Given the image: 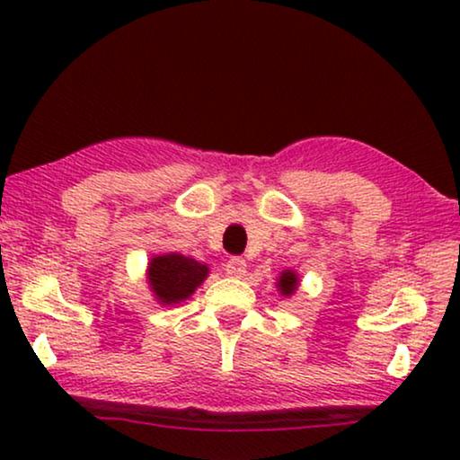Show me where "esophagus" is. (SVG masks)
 Returning a JSON list of instances; mask_svg holds the SVG:
<instances>
[{
    "instance_id": "34e87169",
    "label": "esophagus",
    "mask_w": 460,
    "mask_h": 460,
    "mask_svg": "<svg viewBox=\"0 0 460 460\" xmlns=\"http://www.w3.org/2000/svg\"><path fill=\"white\" fill-rule=\"evenodd\" d=\"M247 272V261L243 257H230L228 263H226V274L234 276V279H241Z\"/></svg>"
}]
</instances>
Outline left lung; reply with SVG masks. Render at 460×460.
<instances>
[{
	"label": "left lung",
	"mask_w": 460,
	"mask_h": 460,
	"mask_svg": "<svg viewBox=\"0 0 460 460\" xmlns=\"http://www.w3.org/2000/svg\"><path fill=\"white\" fill-rule=\"evenodd\" d=\"M279 288H280L282 295H291L295 288H297V274L291 272V270L282 272L280 280H279Z\"/></svg>",
	"instance_id": "obj_1"
}]
</instances>
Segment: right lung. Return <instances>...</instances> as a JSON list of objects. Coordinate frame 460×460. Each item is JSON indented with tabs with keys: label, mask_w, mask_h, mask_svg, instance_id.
I'll list each match as a JSON object with an SVG mask.
<instances>
[{
	"label": "right lung",
	"mask_w": 460,
	"mask_h": 460,
	"mask_svg": "<svg viewBox=\"0 0 460 460\" xmlns=\"http://www.w3.org/2000/svg\"><path fill=\"white\" fill-rule=\"evenodd\" d=\"M207 266L180 253L159 255L150 261L148 280L161 304H180L207 279Z\"/></svg>",
	"instance_id": "right-lung-1"
}]
</instances>
